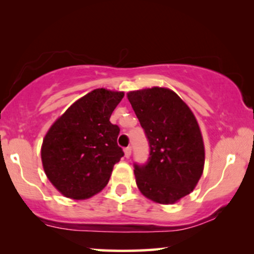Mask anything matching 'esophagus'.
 Returning a JSON list of instances; mask_svg holds the SVG:
<instances>
[{
    "mask_svg": "<svg viewBox=\"0 0 254 254\" xmlns=\"http://www.w3.org/2000/svg\"><path fill=\"white\" fill-rule=\"evenodd\" d=\"M130 155H131V149H130V147H128V148L125 149V156H126L127 158H129Z\"/></svg>",
    "mask_w": 254,
    "mask_h": 254,
    "instance_id": "esophagus-1",
    "label": "esophagus"
}]
</instances>
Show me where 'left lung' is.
Masks as SVG:
<instances>
[{"label": "left lung", "mask_w": 254, "mask_h": 254, "mask_svg": "<svg viewBox=\"0 0 254 254\" xmlns=\"http://www.w3.org/2000/svg\"><path fill=\"white\" fill-rule=\"evenodd\" d=\"M127 98L150 145L147 164H135L138 190L154 202H178L195 189L204 168V144L196 118L168 88L135 90Z\"/></svg>", "instance_id": "left-lung-1"}]
</instances>
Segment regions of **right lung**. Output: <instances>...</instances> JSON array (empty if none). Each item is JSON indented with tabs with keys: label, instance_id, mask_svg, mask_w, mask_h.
I'll use <instances>...</instances> for the list:
<instances>
[{
	"label": "right lung",
	"instance_id": "add662e5",
	"mask_svg": "<svg viewBox=\"0 0 254 254\" xmlns=\"http://www.w3.org/2000/svg\"><path fill=\"white\" fill-rule=\"evenodd\" d=\"M124 91L95 89L76 100L54 121L41 144L45 175L65 197L89 199L109 183L124 152L118 147L119 127L111 114Z\"/></svg>",
	"mask_w": 254,
	"mask_h": 254
}]
</instances>
